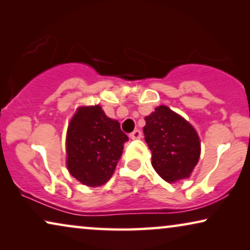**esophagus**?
Segmentation results:
<instances>
[{
	"label": "esophagus",
	"instance_id": "1",
	"mask_svg": "<svg viewBox=\"0 0 250 250\" xmlns=\"http://www.w3.org/2000/svg\"><path fill=\"white\" fill-rule=\"evenodd\" d=\"M140 138H141V131H140V129H135V131H133L131 134H129V139L131 140H136Z\"/></svg>",
	"mask_w": 250,
	"mask_h": 250
}]
</instances>
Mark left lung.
<instances>
[{"instance_id":"8db88e82","label":"left lung","mask_w":250,"mask_h":250,"mask_svg":"<svg viewBox=\"0 0 250 250\" xmlns=\"http://www.w3.org/2000/svg\"><path fill=\"white\" fill-rule=\"evenodd\" d=\"M145 121L143 134L156 172L168 183L189 177L200 156L196 129L166 105L156 108Z\"/></svg>"}]
</instances>
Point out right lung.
<instances>
[{"instance_id": "right-lung-1", "label": "right lung", "mask_w": 250, "mask_h": 250, "mask_svg": "<svg viewBox=\"0 0 250 250\" xmlns=\"http://www.w3.org/2000/svg\"><path fill=\"white\" fill-rule=\"evenodd\" d=\"M127 135L100 105L80 108L67 131V168L85 186L98 187L112 176Z\"/></svg>"}]
</instances>
